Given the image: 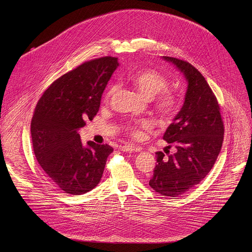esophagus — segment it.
Listing matches in <instances>:
<instances>
[{
	"mask_svg": "<svg viewBox=\"0 0 252 252\" xmlns=\"http://www.w3.org/2000/svg\"><path fill=\"white\" fill-rule=\"evenodd\" d=\"M120 150L122 152H126V153H137V152H140L141 149L140 148H137V147H134V146H131V145H127V146H121L120 147Z\"/></svg>",
	"mask_w": 252,
	"mask_h": 252,
	"instance_id": "1",
	"label": "esophagus"
}]
</instances>
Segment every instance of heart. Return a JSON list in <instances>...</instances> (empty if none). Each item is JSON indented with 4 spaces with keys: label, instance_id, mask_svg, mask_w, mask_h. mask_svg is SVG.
<instances>
[{
    "label": "heart",
    "instance_id": "obj_1",
    "mask_svg": "<svg viewBox=\"0 0 252 252\" xmlns=\"http://www.w3.org/2000/svg\"><path fill=\"white\" fill-rule=\"evenodd\" d=\"M131 85L146 98L156 97L155 104L158 114L166 120L172 119L179 111V98L171 91L165 90L168 86L167 79L154 69H142L128 77ZM117 87L113 86L105 94V100L109 99L116 92ZM153 122L143 120L141 122L128 125L126 132L134 138L140 139L145 135V131L152 129Z\"/></svg>",
    "mask_w": 252,
    "mask_h": 252
}]
</instances>
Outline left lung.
I'll return each instance as SVG.
<instances>
[{
  "instance_id": "obj_1",
  "label": "left lung",
  "mask_w": 252,
  "mask_h": 252,
  "mask_svg": "<svg viewBox=\"0 0 252 252\" xmlns=\"http://www.w3.org/2000/svg\"><path fill=\"white\" fill-rule=\"evenodd\" d=\"M161 59L181 71L188 87L182 109L162 137L173 143L176 153L167 157L157 153L149 185L161 195L176 197L198 185L210 171L221 150L224 129L217 97L203 76L189 63Z\"/></svg>"
}]
</instances>
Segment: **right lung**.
Instances as JSON below:
<instances>
[{"mask_svg":"<svg viewBox=\"0 0 252 252\" xmlns=\"http://www.w3.org/2000/svg\"><path fill=\"white\" fill-rule=\"evenodd\" d=\"M120 65L117 58L87 62L54 82L40 98L31 123L32 148L51 181L69 194L97 186L114 149L88 141L79 129L98 112L102 93Z\"/></svg>","mask_w":252,"mask_h":252,"instance_id":"1","label":"right lung"}]
</instances>
